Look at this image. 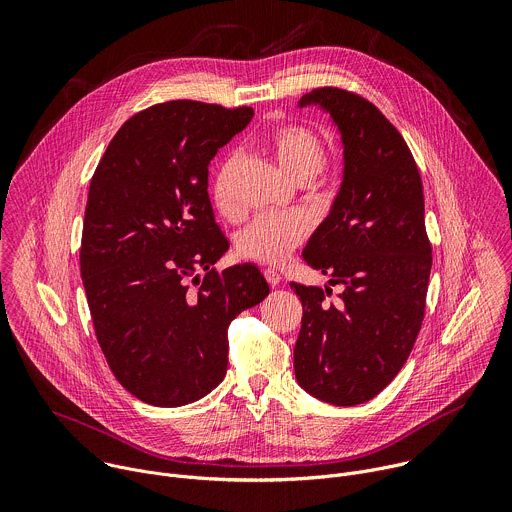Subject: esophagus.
<instances>
[{
	"label": "esophagus",
	"instance_id": "34e87169",
	"mask_svg": "<svg viewBox=\"0 0 512 512\" xmlns=\"http://www.w3.org/2000/svg\"><path fill=\"white\" fill-rule=\"evenodd\" d=\"M263 275H265V279H267V283H269L271 287H277L279 281H281V275H279V271H275V269H265Z\"/></svg>",
	"mask_w": 512,
	"mask_h": 512
}]
</instances>
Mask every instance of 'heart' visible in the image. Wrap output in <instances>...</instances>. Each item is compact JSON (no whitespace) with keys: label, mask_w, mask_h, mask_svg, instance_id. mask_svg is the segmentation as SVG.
<instances>
[{"label":"heart","mask_w":512,"mask_h":512,"mask_svg":"<svg viewBox=\"0 0 512 512\" xmlns=\"http://www.w3.org/2000/svg\"><path fill=\"white\" fill-rule=\"evenodd\" d=\"M267 148L277 166L300 184H310L326 164L322 139L304 125L285 123L275 127L267 137ZM237 172L239 158L231 156L218 166L212 180V202L225 216L239 214L233 188ZM308 231L310 225L300 214H261L239 233L237 249L247 259L279 265L306 241Z\"/></svg>","instance_id":"heart-1"}]
</instances>
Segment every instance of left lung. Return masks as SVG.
I'll list each match as a JSON object with an SVG mask.
<instances>
[{
	"label": "left lung",
	"instance_id": "1",
	"mask_svg": "<svg viewBox=\"0 0 512 512\" xmlns=\"http://www.w3.org/2000/svg\"><path fill=\"white\" fill-rule=\"evenodd\" d=\"M300 107L330 113L344 148L342 184L310 237L304 261L342 285L289 283L304 316L294 348L296 379L340 407L379 395L401 371L419 334L431 271L423 186L403 135L367 99L322 87Z\"/></svg>",
	"mask_w": 512,
	"mask_h": 512
}]
</instances>
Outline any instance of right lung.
Returning a JSON list of instances; mask_svg holds the SVG:
<instances>
[{
  "label": "right lung",
  "instance_id": "1",
  "mask_svg": "<svg viewBox=\"0 0 512 512\" xmlns=\"http://www.w3.org/2000/svg\"><path fill=\"white\" fill-rule=\"evenodd\" d=\"M251 119V107L154 105L121 125L93 174L81 277L109 369L143 403L208 395L227 373L229 324L269 296L253 263L212 267L229 241L214 223L208 164Z\"/></svg>",
  "mask_w": 512,
  "mask_h": 512
}]
</instances>
